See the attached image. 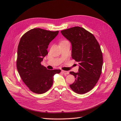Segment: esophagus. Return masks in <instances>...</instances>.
Listing matches in <instances>:
<instances>
[{
	"label": "esophagus",
	"instance_id": "esophagus-1",
	"mask_svg": "<svg viewBox=\"0 0 121 121\" xmlns=\"http://www.w3.org/2000/svg\"><path fill=\"white\" fill-rule=\"evenodd\" d=\"M61 73H63V74L65 75H68V74H69V72H68V71H64V70H61Z\"/></svg>",
	"mask_w": 121,
	"mask_h": 121
}]
</instances>
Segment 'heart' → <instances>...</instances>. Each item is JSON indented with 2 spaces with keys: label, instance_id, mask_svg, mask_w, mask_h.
<instances>
[{
  "label": "heart",
  "instance_id": "1",
  "mask_svg": "<svg viewBox=\"0 0 121 121\" xmlns=\"http://www.w3.org/2000/svg\"><path fill=\"white\" fill-rule=\"evenodd\" d=\"M65 41H62L61 42H65Z\"/></svg>",
  "mask_w": 121,
  "mask_h": 121
}]
</instances>
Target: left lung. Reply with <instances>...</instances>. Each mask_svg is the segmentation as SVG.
I'll use <instances>...</instances> for the list:
<instances>
[{
  "instance_id": "obj_1",
  "label": "left lung",
  "mask_w": 121,
  "mask_h": 121,
  "mask_svg": "<svg viewBox=\"0 0 121 121\" xmlns=\"http://www.w3.org/2000/svg\"><path fill=\"white\" fill-rule=\"evenodd\" d=\"M61 33L71 43L72 57L79 64V72H69L76 78L69 86L78 94L87 93L95 86L101 73L103 58L99 44L92 34L82 27H72Z\"/></svg>"
}]
</instances>
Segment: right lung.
<instances>
[{
  "label": "right lung",
  "instance_id": "obj_1",
  "mask_svg": "<svg viewBox=\"0 0 121 121\" xmlns=\"http://www.w3.org/2000/svg\"><path fill=\"white\" fill-rule=\"evenodd\" d=\"M59 31L40 28L29 30L21 37L17 47V68L21 78L31 91L42 94L52 86L53 76L60 69L49 70L41 65L48 54L50 42Z\"/></svg>",
  "mask_w": 121,
  "mask_h": 121
}]
</instances>
